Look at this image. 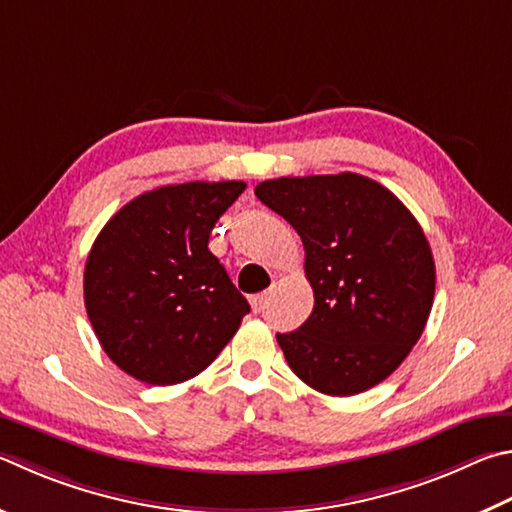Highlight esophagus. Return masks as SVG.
Listing matches in <instances>:
<instances>
[{"label": "esophagus", "instance_id": "esophagus-1", "mask_svg": "<svg viewBox=\"0 0 512 512\" xmlns=\"http://www.w3.org/2000/svg\"><path fill=\"white\" fill-rule=\"evenodd\" d=\"M266 300H268V293H266V291L250 297V304H253V311H262L264 306H266Z\"/></svg>", "mask_w": 512, "mask_h": 512}]
</instances>
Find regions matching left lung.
Returning <instances> with one entry per match:
<instances>
[{
  "label": "left lung",
  "mask_w": 512,
  "mask_h": 512,
  "mask_svg": "<svg viewBox=\"0 0 512 512\" xmlns=\"http://www.w3.org/2000/svg\"><path fill=\"white\" fill-rule=\"evenodd\" d=\"M257 199L304 244L313 313L277 333L293 374L329 396L365 392L394 374L434 302V257L414 215L362 174L282 176Z\"/></svg>",
  "instance_id": "8db88e82"
}]
</instances>
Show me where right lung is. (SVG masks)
I'll use <instances>...</instances> for the list:
<instances>
[{"instance_id":"1","label":"right lung","mask_w":512,"mask_h":512,"mask_svg":"<svg viewBox=\"0 0 512 512\" xmlns=\"http://www.w3.org/2000/svg\"><path fill=\"white\" fill-rule=\"evenodd\" d=\"M244 181L163 185L120 208L85 266V306L100 347L136 380L174 385L201 374L250 311L208 250Z\"/></svg>"}]
</instances>
